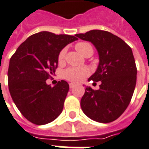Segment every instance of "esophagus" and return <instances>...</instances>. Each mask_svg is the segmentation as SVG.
I'll list each match as a JSON object with an SVG mask.
<instances>
[{
	"label": "esophagus",
	"mask_w": 149,
	"mask_h": 149,
	"mask_svg": "<svg viewBox=\"0 0 149 149\" xmlns=\"http://www.w3.org/2000/svg\"><path fill=\"white\" fill-rule=\"evenodd\" d=\"M74 86H75V84H74V83H69V86H70V89H72L73 87H74Z\"/></svg>",
	"instance_id": "obj_1"
}]
</instances>
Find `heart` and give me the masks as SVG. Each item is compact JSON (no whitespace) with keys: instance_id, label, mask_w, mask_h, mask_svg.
I'll use <instances>...</instances> for the list:
<instances>
[{"instance_id":"obj_1","label":"heart","mask_w":149,"mask_h":149,"mask_svg":"<svg viewBox=\"0 0 149 149\" xmlns=\"http://www.w3.org/2000/svg\"><path fill=\"white\" fill-rule=\"evenodd\" d=\"M75 49L83 56L93 54V47L88 42H79L76 44ZM64 58V51H62L59 55V61L62 62ZM89 74V70L85 68H70L64 71V77L72 81H79Z\"/></svg>"}]
</instances>
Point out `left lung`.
Instances as JSON below:
<instances>
[{
  "label": "left lung",
  "instance_id": "8db88e82",
  "mask_svg": "<svg viewBox=\"0 0 149 149\" xmlns=\"http://www.w3.org/2000/svg\"><path fill=\"white\" fill-rule=\"evenodd\" d=\"M75 36L91 42L97 49L99 64L88 81L101 82L97 90L86 88L81 110L94 121H115L128 107L136 86L137 68L131 48L108 31L93 30Z\"/></svg>",
  "mask_w": 149,
  "mask_h": 149
}]
</instances>
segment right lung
I'll use <instances>...</instances> for the list:
<instances>
[{
	"label": "right lung",
	"mask_w": 149,
	"mask_h": 149,
	"mask_svg": "<svg viewBox=\"0 0 149 149\" xmlns=\"http://www.w3.org/2000/svg\"><path fill=\"white\" fill-rule=\"evenodd\" d=\"M76 40L71 35L41 31L29 37L10 59V94L22 115L31 123H49L62 112L69 85L61 80L52 87L46 80L55 74L60 51Z\"/></svg>",
	"instance_id": "right-lung-1"
}]
</instances>
